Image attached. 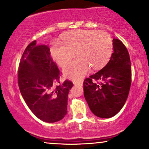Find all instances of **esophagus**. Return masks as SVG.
Returning <instances> with one entry per match:
<instances>
[{"label":"esophagus","mask_w":149,"mask_h":149,"mask_svg":"<svg viewBox=\"0 0 149 149\" xmlns=\"http://www.w3.org/2000/svg\"><path fill=\"white\" fill-rule=\"evenodd\" d=\"M73 84L77 86H82L83 83L81 81H73Z\"/></svg>","instance_id":"34e87169"}]
</instances>
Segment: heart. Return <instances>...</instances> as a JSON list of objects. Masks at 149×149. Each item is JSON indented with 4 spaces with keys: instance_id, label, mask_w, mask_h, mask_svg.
<instances>
[{
    "instance_id": "obj_1",
    "label": "heart",
    "mask_w": 149,
    "mask_h": 149,
    "mask_svg": "<svg viewBox=\"0 0 149 149\" xmlns=\"http://www.w3.org/2000/svg\"><path fill=\"white\" fill-rule=\"evenodd\" d=\"M63 43L54 42L51 54L58 65L63 67L73 58H77L63 69L68 79L80 80L88 72L90 67L98 69L110 59L113 53V41L110 36L95 30H73L62 36Z\"/></svg>"
}]
</instances>
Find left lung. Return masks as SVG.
<instances>
[{
	"instance_id": "obj_1",
	"label": "left lung",
	"mask_w": 149,
	"mask_h": 149,
	"mask_svg": "<svg viewBox=\"0 0 149 149\" xmlns=\"http://www.w3.org/2000/svg\"><path fill=\"white\" fill-rule=\"evenodd\" d=\"M113 53L99 71L86 79L84 97L91 111L100 118L114 116L126 103L131 84V65L127 48L118 39H113ZM94 80H100L96 84Z\"/></svg>"
}]
</instances>
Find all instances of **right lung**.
<instances>
[{
    "label": "right lung",
    "instance_id": "right-lung-1",
    "mask_svg": "<svg viewBox=\"0 0 149 149\" xmlns=\"http://www.w3.org/2000/svg\"><path fill=\"white\" fill-rule=\"evenodd\" d=\"M60 74L48 46L37 45L34 40L26 47L18 68V86L31 111L47 123L61 120L67 113L68 95L73 84L68 80L61 84Z\"/></svg>",
    "mask_w": 149,
    "mask_h": 149
}]
</instances>
